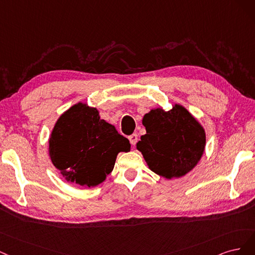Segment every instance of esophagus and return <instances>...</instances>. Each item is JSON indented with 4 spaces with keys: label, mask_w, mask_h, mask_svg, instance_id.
<instances>
[{
    "label": "esophagus",
    "mask_w": 255,
    "mask_h": 255,
    "mask_svg": "<svg viewBox=\"0 0 255 255\" xmlns=\"http://www.w3.org/2000/svg\"><path fill=\"white\" fill-rule=\"evenodd\" d=\"M137 134L136 133H133V134H131V135H129V141H130V144L132 145V146H134L135 144H136V142H137Z\"/></svg>",
    "instance_id": "1"
}]
</instances>
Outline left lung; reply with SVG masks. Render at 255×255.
<instances>
[{
  "label": "left lung",
  "mask_w": 255,
  "mask_h": 255,
  "mask_svg": "<svg viewBox=\"0 0 255 255\" xmlns=\"http://www.w3.org/2000/svg\"><path fill=\"white\" fill-rule=\"evenodd\" d=\"M146 134L136 143L149 169L165 178H181L196 167L205 149V131L180 104L151 109L143 118Z\"/></svg>",
  "instance_id": "8db88e82"
}]
</instances>
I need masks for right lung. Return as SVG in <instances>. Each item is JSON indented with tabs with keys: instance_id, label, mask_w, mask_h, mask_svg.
<instances>
[{
	"instance_id": "right-lung-1",
	"label": "right lung",
	"mask_w": 255,
	"mask_h": 255,
	"mask_svg": "<svg viewBox=\"0 0 255 255\" xmlns=\"http://www.w3.org/2000/svg\"><path fill=\"white\" fill-rule=\"evenodd\" d=\"M128 138L101 120L100 112L87 103L64 111L48 138V155L65 181L94 187L113 170L119 152L129 151Z\"/></svg>"
}]
</instances>
